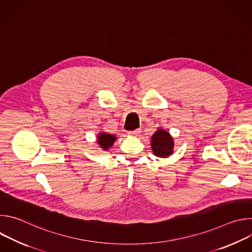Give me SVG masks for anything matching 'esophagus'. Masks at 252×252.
I'll list each match as a JSON object with an SVG mask.
<instances>
[{"instance_id": "34e87169", "label": "esophagus", "mask_w": 252, "mask_h": 252, "mask_svg": "<svg viewBox=\"0 0 252 252\" xmlns=\"http://www.w3.org/2000/svg\"><path fill=\"white\" fill-rule=\"evenodd\" d=\"M140 132H141V129L140 128H136L134 130L128 131V134H130V135H138Z\"/></svg>"}]
</instances>
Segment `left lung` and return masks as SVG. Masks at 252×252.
I'll use <instances>...</instances> for the list:
<instances>
[{"instance_id": "left-lung-1", "label": "left lung", "mask_w": 252, "mask_h": 252, "mask_svg": "<svg viewBox=\"0 0 252 252\" xmlns=\"http://www.w3.org/2000/svg\"><path fill=\"white\" fill-rule=\"evenodd\" d=\"M152 149L155 156L166 158L172 153L173 139L167 131L158 129L152 137Z\"/></svg>"}]
</instances>
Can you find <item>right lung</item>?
Wrapping results in <instances>:
<instances>
[{
	"mask_svg": "<svg viewBox=\"0 0 252 252\" xmlns=\"http://www.w3.org/2000/svg\"><path fill=\"white\" fill-rule=\"evenodd\" d=\"M116 136L113 134H109V133H100L97 136V142L98 145L100 146L101 149L103 150H107L109 148H111L114 142L116 140Z\"/></svg>",
	"mask_w": 252,
	"mask_h": 252,
	"instance_id": "add662e5",
	"label": "right lung"
}]
</instances>
